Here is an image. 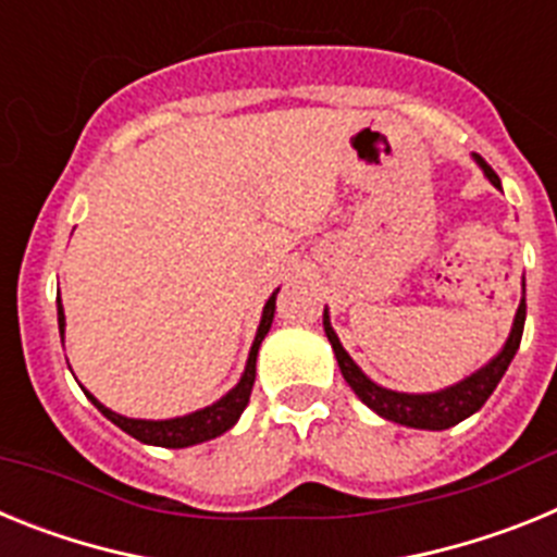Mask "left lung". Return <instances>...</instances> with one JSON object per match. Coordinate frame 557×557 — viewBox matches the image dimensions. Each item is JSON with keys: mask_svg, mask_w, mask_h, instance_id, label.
<instances>
[{"mask_svg": "<svg viewBox=\"0 0 557 557\" xmlns=\"http://www.w3.org/2000/svg\"><path fill=\"white\" fill-rule=\"evenodd\" d=\"M474 161L482 166L485 178H488L496 189H502L499 175L485 164V159L474 152ZM524 318H528V304L521 298L519 309H516L513 329H510V337L508 343L502 346V351L491 359L488 366H482L480 371L466 376L462 382L437 393H396L376 385V382H371L366 373L359 371L357 362L348 357V351L343 348L339 337L334 334L332 323H329V309H323V329H326V337L334 348V357H337L339 373H343V379L351 385V391L357 393L362 405L371 407L376 416L387 418V421H396V424L412 426V430H449V426L460 424L462 418L474 416V412L488 401L491 393L496 391L499 379L508 371L510 359L519 351L521 332H524Z\"/></svg>", "mask_w": 557, "mask_h": 557, "instance_id": "obj_1", "label": "left lung"}]
</instances>
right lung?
<instances>
[{
	"label": "right lung",
	"instance_id": "right-lung-1",
	"mask_svg": "<svg viewBox=\"0 0 557 557\" xmlns=\"http://www.w3.org/2000/svg\"><path fill=\"white\" fill-rule=\"evenodd\" d=\"M275 289L273 295L268 298L262 309V321H259V329H256V337H253V346H250L248 354V366H245L243 379L236 382V387H231L220 401L214 405L203 407V410H195L189 416H181V418H166V421H147V418H125L120 412L108 410L106 405H100L95 396L88 391V398H91V405L113 421V424L120 426L122 432H127L131 437L141 441V444H150V446H164V449H184V446H195V444H203V441H211V437L223 435L228 432L231 426L239 421L243 410L248 407L250 401V391H253V379H256V354H259V346H262L264 334L270 332V323H273V314H275ZM63 326H66V318H63V304H61V293H58V329H61V339H63Z\"/></svg>",
	"mask_w": 557,
	"mask_h": 557
}]
</instances>
